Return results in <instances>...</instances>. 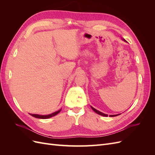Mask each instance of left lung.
Wrapping results in <instances>:
<instances>
[{"label":"left lung","instance_id":"8db88e82","mask_svg":"<svg viewBox=\"0 0 155 155\" xmlns=\"http://www.w3.org/2000/svg\"><path fill=\"white\" fill-rule=\"evenodd\" d=\"M125 41H126L125 39H124ZM91 108H92V109L96 113H97V114H100V115H101V116H105V117H107L108 116V114H104V113H103V112H100V111H99V110H96V109H94V107H91ZM119 114H114V115H110V117H114V116H118Z\"/></svg>","mask_w":155,"mask_h":155}]
</instances>
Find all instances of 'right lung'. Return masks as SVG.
Here are the masks:
<instances>
[{"mask_svg": "<svg viewBox=\"0 0 155 155\" xmlns=\"http://www.w3.org/2000/svg\"><path fill=\"white\" fill-rule=\"evenodd\" d=\"M61 110L60 109L58 111H56L55 112H53V113H51L50 114H48V115H39V114H30V115H31L33 117H35V118H40V119H47V118H51V117L52 116H54L55 115H57L59 112H60Z\"/></svg>", "mask_w": 155, "mask_h": 155, "instance_id": "add662e5", "label": "right lung"}]
</instances>
